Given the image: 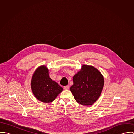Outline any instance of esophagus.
I'll use <instances>...</instances> for the list:
<instances>
[{
  "mask_svg": "<svg viewBox=\"0 0 134 134\" xmlns=\"http://www.w3.org/2000/svg\"><path fill=\"white\" fill-rule=\"evenodd\" d=\"M63 88H64V90H68L69 89V86L68 85H67L66 86H64Z\"/></svg>",
  "mask_w": 134,
  "mask_h": 134,
  "instance_id": "esophagus-1",
  "label": "esophagus"
}]
</instances>
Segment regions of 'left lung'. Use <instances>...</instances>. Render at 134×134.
Returning a JSON list of instances; mask_svg holds the SVG:
<instances>
[{"mask_svg":"<svg viewBox=\"0 0 134 134\" xmlns=\"http://www.w3.org/2000/svg\"><path fill=\"white\" fill-rule=\"evenodd\" d=\"M73 80L70 90L75 100L83 106L92 105L98 99L104 87V77L100 72L92 66L83 65Z\"/></svg>","mask_w":134,"mask_h":134,"instance_id":"obj_1","label":"left lung"}]
</instances>
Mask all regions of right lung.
Returning a JSON list of instances; mask_svg holds the SVG:
<instances>
[{
    "instance_id": "add662e5",
    "label": "right lung",
    "mask_w": 134,
    "mask_h": 134,
    "mask_svg": "<svg viewBox=\"0 0 134 134\" xmlns=\"http://www.w3.org/2000/svg\"><path fill=\"white\" fill-rule=\"evenodd\" d=\"M31 87L34 96L44 103L53 102L63 90L61 87L49 77L48 70L45 65L38 67L35 71Z\"/></svg>"
}]
</instances>
